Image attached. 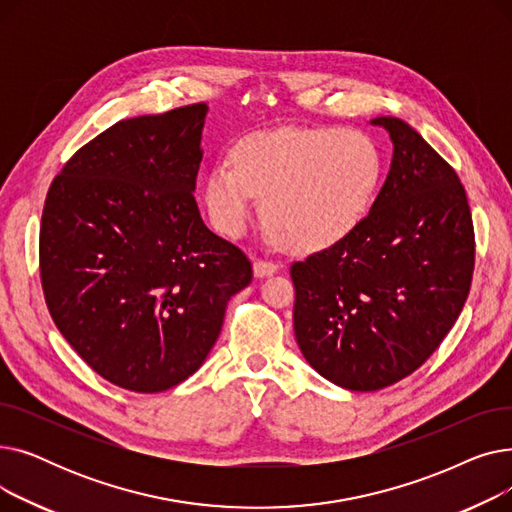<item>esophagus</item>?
<instances>
[{
  "label": "esophagus",
  "mask_w": 512,
  "mask_h": 512,
  "mask_svg": "<svg viewBox=\"0 0 512 512\" xmlns=\"http://www.w3.org/2000/svg\"><path fill=\"white\" fill-rule=\"evenodd\" d=\"M278 263H274V261H265V259H255V263H253V274L257 276V278H265V276H272V274H276L278 272Z\"/></svg>",
  "instance_id": "34e87169"
}]
</instances>
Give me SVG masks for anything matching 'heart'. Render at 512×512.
<instances>
[{
    "instance_id": "obj_1",
    "label": "heart",
    "mask_w": 512,
    "mask_h": 512,
    "mask_svg": "<svg viewBox=\"0 0 512 512\" xmlns=\"http://www.w3.org/2000/svg\"><path fill=\"white\" fill-rule=\"evenodd\" d=\"M384 180V153L363 130L309 128L261 132L215 164L205 205L215 230L240 236L259 199L286 245L315 253L351 236L367 218Z\"/></svg>"
}]
</instances>
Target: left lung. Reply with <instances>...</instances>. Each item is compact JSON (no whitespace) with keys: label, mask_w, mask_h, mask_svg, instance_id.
<instances>
[{"label":"left lung","mask_w":512,"mask_h":512,"mask_svg":"<svg viewBox=\"0 0 512 512\" xmlns=\"http://www.w3.org/2000/svg\"><path fill=\"white\" fill-rule=\"evenodd\" d=\"M382 191L340 245L292 263L294 336L332 384L373 392L419 369L461 315L475 265L465 188L421 134L392 116Z\"/></svg>","instance_id":"8db88e82"}]
</instances>
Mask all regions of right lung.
Here are the masks:
<instances>
[{"mask_svg":"<svg viewBox=\"0 0 512 512\" xmlns=\"http://www.w3.org/2000/svg\"><path fill=\"white\" fill-rule=\"evenodd\" d=\"M205 103L114 124L53 178L39 267L45 303L101 378L164 392L207 359L251 261L193 197Z\"/></svg>","mask_w":512,"mask_h":512,"instance_id":"obj_1","label":"right lung"}]
</instances>
